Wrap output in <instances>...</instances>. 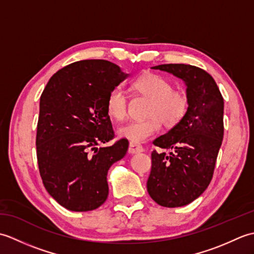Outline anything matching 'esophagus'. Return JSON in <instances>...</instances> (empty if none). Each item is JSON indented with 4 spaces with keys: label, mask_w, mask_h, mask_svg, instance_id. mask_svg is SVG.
Returning <instances> with one entry per match:
<instances>
[{
    "label": "esophagus",
    "mask_w": 254,
    "mask_h": 254,
    "mask_svg": "<svg viewBox=\"0 0 254 254\" xmlns=\"http://www.w3.org/2000/svg\"><path fill=\"white\" fill-rule=\"evenodd\" d=\"M144 150V148L138 144H134V143H130V146H128V154L134 155V154H138L142 153Z\"/></svg>",
    "instance_id": "1"
}]
</instances>
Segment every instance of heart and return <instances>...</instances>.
Masks as SVG:
<instances>
[{"label":"heart","instance_id":"b5f03b06","mask_svg":"<svg viewBox=\"0 0 254 254\" xmlns=\"http://www.w3.org/2000/svg\"><path fill=\"white\" fill-rule=\"evenodd\" d=\"M172 84L164 76L146 73L132 83L136 94L150 99L146 120L131 121L119 127L118 134L134 144L146 142L160 130V121L166 127L179 123L188 111V98L181 90L172 89ZM106 109L108 115L121 121L127 113V96L120 87L112 88L107 96Z\"/></svg>","mask_w":254,"mask_h":254}]
</instances>
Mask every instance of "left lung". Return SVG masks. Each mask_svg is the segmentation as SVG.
I'll use <instances>...</instances> for the list:
<instances>
[{
    "instance_id": "8db88e82",
    "label": "left lung",
    "mask_w": 254,
    "mask_h": 254,
    "mask_svg": "<svg viewBox=\"0 0 254 254\" xmlns=\"http://www.w3.org/2000/svg\"><path fill=\"white\" fill-rule=\"evenodd\" d=\"M170 73L187 86L188 111L182 120L153 142L169 155L152 153L147 191L165 207H180L206 190L224 136V99L214 78L188 64L153 66Z\"/></svg>"
}]
</instances>
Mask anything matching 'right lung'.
Here are the masks:
<instances>
[{
	"label": "right lung",
	"instance_id": "add662e5",
	"mask_svg": "<svg viewBox=\"0 0 254 254\" xmlns=\"http://www.w3.org/2000/svg\"><path fill=\"white\" fill-rule=\"evenodd\" d=\"M128 76L106 60H83L61 68L40 97L37 159L48 193L73 212H88L109 194L107 175L127 154L128 143L113 138L106 109L109 91Z\"/></svg>",
	"mask_w": 254,
	"mask_h": 254
}]
</instances>
